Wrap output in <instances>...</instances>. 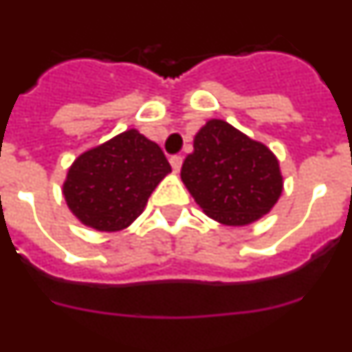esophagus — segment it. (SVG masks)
Listing matches in <instances>:
<instances>
[{
    "instance_id": "34e87169",
    "label": "esophagus",
    "mask_w": 352,
    "mask_h": 352,
    "mask_svg": "<svg viewBox=\"0 0 352 352\" xmlns=\"http://www.w3.org/2000/svg\"><path fill=\"white\" fill-rule=\"evenodd\" d=\"M182 164H183L182 155H174V157H170V166H173L174 173H179V169H182Z\"/></svg>"
}]
</instances>
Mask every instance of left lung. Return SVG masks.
<instances>
[{
	"instance_id": "left-lung-1",
	"label": "left lung",
	"mask_w": 352,
	"mask_h": 352,
	"mask_svg": "<svg viewBox=\"0 0 352 352\" xmlns=\"http://www.w3.org/2000/svg\"><path fill=\"white\" fill-rule=\"evenodd\" d=\"M182 182L210 219L248 226L272 211L284 190L272 149L223 120H210L195 133Z\"/></svg>"
}]
</instances>
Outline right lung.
I'll return each mask as SVG.
<instances>
[{
	"label": "right lung",
	"instance_id": "1",
	"mask_svg": "<svg viewBox=\"0 0 352 352\" xmlns=\"http://www.w3.org/2000/svg\"><path fill=\"white\" fill-rule=\"evenodd\" d=\"M169 173L160 146L130 129L80 153L68 169L63 195L80 223L116 232L144 211L151 192Z\"/></svg>",
	"mask_w": 352,
	"mask_h": 352
}]
</instances>
